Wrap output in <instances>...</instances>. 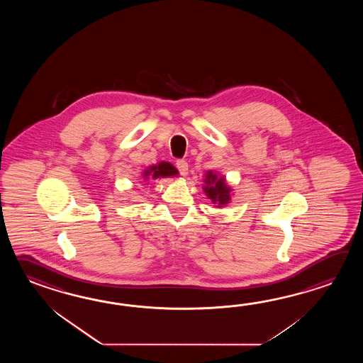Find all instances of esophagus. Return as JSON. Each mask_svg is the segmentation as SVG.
<instances>
[{"label": "esophagus", "instance_id": "34e87169", "mask_svg": "<svg viewBox=\"0 0 363 363\" xmlns=\"http://www.w3.org/2000/svg\"><path fill=\"white\" fill-rule=\"evenodd\" d=\"M177 167H178L179 172L182 177H186L188 175V163L184 160H179L177 161Z\"/></svg>", "mask_w": 363, "mask_h": 363}]
</instances>
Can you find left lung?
<instances>
[{"label":"left lung","instance_id":"obj_1","mask_svg":"<svg viewBox=\"0 0 363 363\" xmlns=\"http://www.w3.org/2000/svg\"><path fill=\"white\" fill-rule=\"evenodd\" d=\"M203 192L208 199L216 205V208H222L231 201V186L225 183L223 175H219L213 171H208L203 179Z\"/></svg>","mask_w":363,"mask_h":363}]
</instances>
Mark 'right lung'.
<instances>
[{
	"instance_id": "1",
	"label": "right lung",
	"mask_w": 363,
	"mask_h": 363,
	"mask_svg": "<svg viewBox=\"0 0 363 363\" xmlns=\"http://www.w3.org/2000/svg\"><path fill=\"white\" fill-rule=\"evenodd\" d=\"M179 171L171 164L170 162L157 163L153 166H149L147 170L144 171L143 178L145 180H155V179L171 178V177H177Z\"/></svg>"
}]
</instances>
